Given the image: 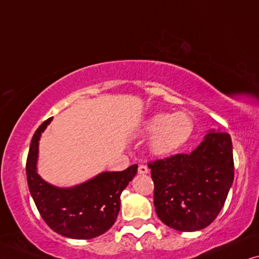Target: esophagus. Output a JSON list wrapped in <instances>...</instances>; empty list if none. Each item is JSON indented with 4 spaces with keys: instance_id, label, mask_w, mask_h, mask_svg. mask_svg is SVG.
<instances>
[{
    "instance_id": "34e87169",
    "label": "esophagus",
    "mask_w": 259,
    "mask_h": 259,
    "mask_svg": "<svg viewBox=\"0 0 259 259\" xmlns=\"http://www.w3.org/2000/svg\"><path fill=\"white\" fill-rule=\"evenodd\" d=\"M149 169H148V167L146 164H140L139 165V173L140 174H147Z\"/></svg>"
}]
</instances>
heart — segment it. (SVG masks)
<instances>
[{
  "mask_svg": "<svg viewBox=\"0 0 259 259\" xmlns=\"http://www.w3.org/2000/svg\"><path fill=\"white\" fill-rule=\"evenodd\" d=\"M144 132L153 134L150 149L156 155L169 154L186 143L193 133V120L185 112L158 113L146 123Z\"/></svg>",
  "mask_w": 259,
  "mask_h": 259,
  "instance_id": "heart-1",
  "label": "heart"
}]
</instances>
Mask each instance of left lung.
Masks as SVG:
<instances>
[{
    "mask_svg": "<svg viewBox=\"0 0 259 259\" xmlns=\"http://www.w3.org/2000/svg\"><path fill=\"white\" fill-rule=\"evenodd\" d=\"M154 206L171 229H205L222 211L234 177L232 141L227 133L211 132L191 154L150 161Z\"/></svg>",
    "mask_w": 259,
    "mask_h": 259,
    "instance_id": "obj_1",
    "label": "left lung"
}]
</instances>
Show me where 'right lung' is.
I'll list each match as a JSON object with an SVG mask.
<instances>
[{"label":"right lung","instance_id":"add662e5","mask_svg":"<svg viewBox=\"0 0 259 259\" xmlns=\"http://www.w3.org/2000/svg\"><path fill=\"white\" fill-rule=\"evenodd\" d=\"M52 118L33 135L26 162L29 192L44 222L54 232L73 239H91L105 233L118 215L120 194L137 173V164L122 171H105L72 188H58L36 173L41 133Z\"/></svg>","mask_w":259,"mask_h":259}]
</instances>
